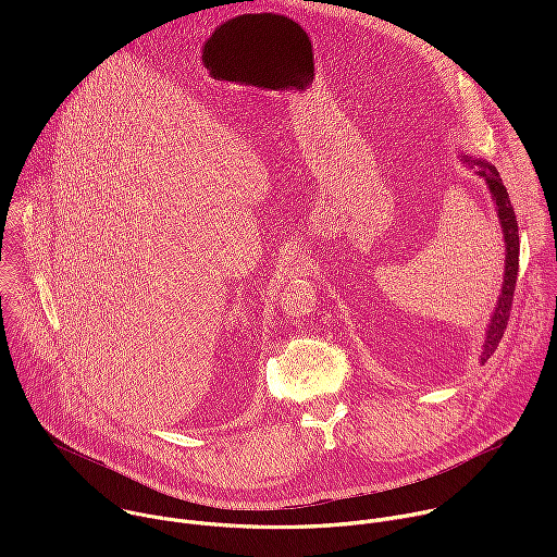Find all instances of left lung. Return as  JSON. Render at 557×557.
Masks as SVG:
<instances>
[{"instance_id":"obj_1","label":"left lung","mask_w":557,"mask_h":557,"mask_svg":"<svg viewBox=\"0 0 557 557\" xmlns=\"http://www.w3.org/2000/svg\"><path fill=\"white\" fill-rule=\"evenodd\" d=\"M460 163L469 165L473 170V174L483 178L494 207H496V215L500 222V231H503V240H505V275H503V286H500V295L496 299L494 312L490 317V324L485 329V342H483V350H481V363L485 366V361L496 352L505 329H507V320L511 312V301H513V290H516V280H518V258H520V237H518V220L507 194V187L503 185V178L498 174V170L483 161V158H473L467 151H458Z\"/></svg>"}]
</instances>
